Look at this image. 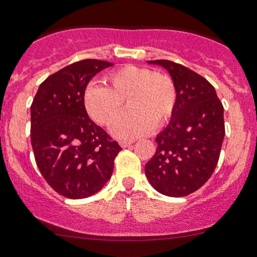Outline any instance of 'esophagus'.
<instances>
[{
	"instance_id": "obj_1",
	"label": "esophagus",
	"mask_w": 257,
	"mask_h": 257,
	"mask_svg": "<svg viewBox=\"0 0 257 257\" xmlns=\"http://www.w3.org/2000/svg\"><path fill=\"white\" fill-rule=\"evenodd\" d=\"M135 141L134 140H120L119 141V145L122 146V147H128V146H131L132 144H134Z\"/></svg>"
}]
</instances>
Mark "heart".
Masks as SVG:
<instances>
[{
    "label": "heart",
    "mask_w": 257,
    "mask_h": 257,
    "mask_svg": "<svg viewBox=\"0 0 257 257\" xmlns=\"http://www.w3.org/2000/svg\"><path fill=\"white\" fill-rule=\"evenodd\" d=\"M107 87L88 85L84 106L89 116L101 125H111L124 110L131 111L112 126L118 138H137L167 124L178 105V90L173 78L149 67L124 65L105 77Z\"/></svg>",
    "instance_id": "obj_1"
}]
</instances>
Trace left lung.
Masks as SVG:
<instances>
[{
    "label": "left lung",
    "mask_w": 257,
    "mask_h": 257,
    "mask_svg": "<svg viewBox=\"0 0 257 257\" xmlns=\"http://www.w3.org/2000/svg\"><path fill=\"white\" fill-rule=\"evenodd\" d=\"M149 63L169 71L178 105L169 125L156 138L146 178L166 196H188L208 181L219 162L225 137L222 102L213 85L184 65L163 59Z\"/></svg>",
    "instance_id": "left-lung-1"
}]
</instances>
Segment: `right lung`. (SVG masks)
Instances as JSON below:
<instances>
[{
    "label": "right lung",
    "instance_id": "obj_1",
    "mask_svg": "<svg viewBox=\"0 0 257 257\" xmlns=\"http://www.w3.org/2000/svg\"><path fill=\"white\" fill-rule=\"evenodd\" d=\"M112 65L96 59L67 65L44 79L31 104L35 161L47 184L66 198H87L101 190L122 150L84 106L90 79Z\"/></svg>",
    "mask_w": 257,
    "mask_h": 257
}]
</instances>
